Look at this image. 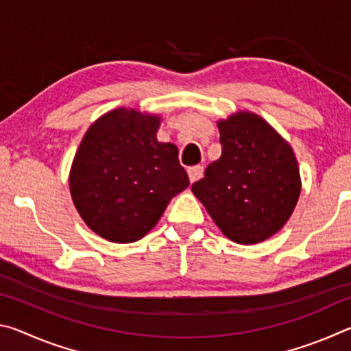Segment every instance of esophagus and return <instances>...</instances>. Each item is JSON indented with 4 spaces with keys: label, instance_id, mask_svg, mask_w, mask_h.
<instances>
[{
    "label": "esophagus",
    "instance_id": "34e87169",
    "mask_svg": "<svg viewBox=\"0 0 351 351\" xmlns=\"http://www.w3.org/2000/svg\"><path fill=\"white\" fill-rule=\"evenodd\" d=\"M203 167L201 165H193V167H189L187 169V173H189V180L190 182H195L198 181L201 176H203Z\"/></svg>",
    "mask_w": 351,
    "mask_h": 351
}]
</instances>
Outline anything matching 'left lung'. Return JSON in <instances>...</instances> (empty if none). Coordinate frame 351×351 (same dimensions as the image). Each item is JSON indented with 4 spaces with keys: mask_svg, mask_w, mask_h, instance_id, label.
<instances>
[{
    "mask_svg": "<svg viewBox=\"0 0 351 351\" xmlns=\"http://www.w3.org/2000/svg\"><path fill=\"white\" fill-rule=\"evenodd\" d=\"M217 125L221 156L207 165L192 192L229 240H268L287 224L300 197L293 148L251 111H237Z\"/></svg>",
    "mask_w": 351,
    "mask_h": 351,
    "instance_id": "left-lung-1",
    "label": "left lung"
}]
</instances>
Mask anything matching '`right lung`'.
Listing matches in <instances>:
<instances>
[{
  "instance_id": "right-lung-1",
  "label": "right lung",
  "mask_w": 351,
  "mask_h": 351,
  "mask_svg": "<svg viewBox=\"0 0 351 351\" xmlns=\"http://www.w3.org/2000/svg\"><path fill=\"white\" fill-rule=\"evenodd\" d=\"M161 121L121 106L91 123L77 148L71 198L88 228L105 240L138 241L189 187L176 145L156 138Z\"/></svg>"
}]
</instances>
